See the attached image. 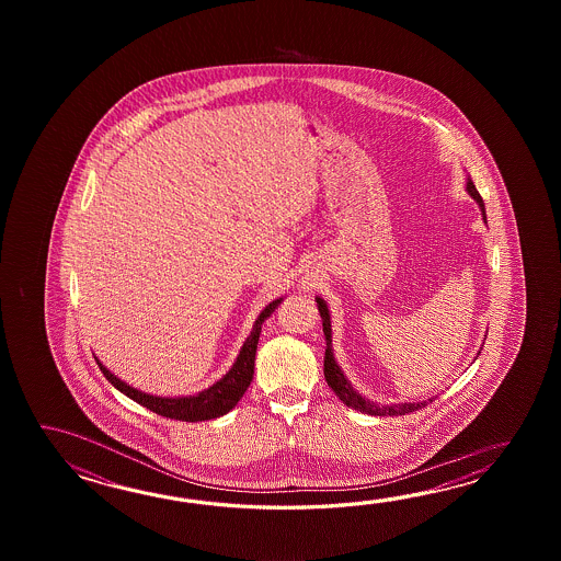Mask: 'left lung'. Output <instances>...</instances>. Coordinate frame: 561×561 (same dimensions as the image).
<instances>
[{
	"label": "left lung",
	"instance_id": "obj_1",
	"mask_svg": "<svg viewBox=\"0 0 561 561\" xmlns=\"http://www.w3.org/2000/svg\"><path fill=\"white\" fill-rule=\"evenodd\" d=\"M466 191L477 204H479V210L483 215V220L488 222V216H485V204L481 201L479 192H477L476 184L471 182V176L466 179ZM317 300V307L321 312L322 319V333H324V341H327V348H324V379L327 385L333 389V393L345 403L346 407L360 411V413H367L373 417H397V415H407V413H413L421 407L430 405L433 403L435 397H431L427 401H419V403H389V405H381V403H375L367 397L358 393L357 389L351 385V381L346 379L345 373L339 367V363L334 360L333 355V329H331V312L327 307V300L321 297L314 298ZM488 336V334H485ZM483 348V346H481ZM479 355V353H477Z\"/></svg>",
	"mask_w": 561,
	"mask_h": 561
}]
</instances>
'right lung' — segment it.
Here are the masks:
<instances>
[{
    "label": "right lung",
    "mask_w": 561,
    "mask_h": 561,
    "mask_svg": "<svg viewBox=\"0 0 561 561\" xmlns=\"http://www.w3.org/2000/svg\"><path fill=\"white\" fill-rule=\"evenodd\" d=\"M280 302H283V297L275 298L273 302H268L261 310V314L256 317V321L252 324L251 334L240 346L239 357L232 363V367L228 369L227 375L222 379H218L215 385H210L208 389L201 391V393L186 394V397H160V394L144 393L140 389H134L128 382L118 379L112 370L107 369L104 363L98 360V357H95V363H98L100 370L104 373L107 381L112 382L119 393L130 397L131 401H136L138 405L146 407V409L154 411L162 417L191 421V423L222 417V415H227L230 409L237 407L244 391L249 389L252 375H254V357H256V345H259V336L263 331V322L275 312Z\"/></svg>",
    "instance_id": "obj_1"
}]
</instances>
